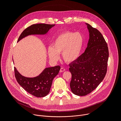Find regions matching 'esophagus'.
<instances>
[{
  "label": "esophagus",
  "mask_w": 121,
  "mask_h": 121,
  "mask_svg": "<svg viewBox=\"0 0 121 121\" xmlns=\"http://www.w3.org/2000/svg\"><path fill=\"white\" fill-rule=\"evenodd\" d=\"M65 71V69L64 68L61 67V68H60V72H64Z\"/></svg>",
  "instance_id": "34e87169"
}]
</instances>
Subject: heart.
Here are the masks:
<instances>
[{
    "label": "heart",
    "mask_w": 121,
    "mask_h": 121,
    "mask_svg": "<svg viewBox=\"0 0 121 121\" xmlns=\"http://www.w3.org/2000/svg\"><path fill=\"white\" fill-rule=\"evenodd\" d=\"M84 44V37L80 32L66 31L56 38L53 46L48 48V54L51 59L57 61L59 54H62L64 60L68 63L76 61L81 55Z\"/></svg>",
    "instance_id": "obj_1"
}]
</instances>
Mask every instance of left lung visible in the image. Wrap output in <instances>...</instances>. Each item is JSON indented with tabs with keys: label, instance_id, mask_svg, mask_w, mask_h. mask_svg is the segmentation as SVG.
Instances as JSON below:
<instances>
[{
	"label": "left lung",
	"instance_id": "obj_1",
	"mask_svg": "<svg viewBox=\"0 0 121 121\" xmlns=\"http://www.w3.org/2000/svg\"><path fill=\"white\" fill-rule=\"evenodd\" d=\"M86 24L90 33L87 47L76 61L69 65L71 91L81 96L91 92L104 79L109 57L107 44L101 33L89 24Z\"/></svg>",
	"mask_w": 121,
	"mask_h": 121
}]
</instances>
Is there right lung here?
Wrapping results in <instances>:
<instances>
[{"instance_id": "add662e5", "label": "right lung", "mask_w": 121, "mask_h": 121, "mask_svg": "<svg viewBox=\"0 0 121 121\" xmlns=\"http://www.w3.org/2000/svg\"><path fill=\"white\" fill-rule=\"evenodd\" d=\"M55 25L44 23L31 25L22 31L18 42L30 35H44ZM60 68L59 65L45 68L38 76L27 78L22 76L14 67L15 76L17 82L29 93L36 97H43L49 93L53 80L59 73Z\"/></svg>"}]
</instances>
